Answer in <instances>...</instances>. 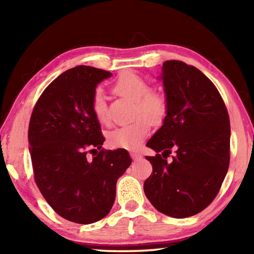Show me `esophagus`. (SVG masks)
<instances>
[{
	"label": "esophagus",
	"mask_w": 254,
	"mask_h": 254,
	"mask_svg": "<svg viewBox=\"0 0 254 254\" xmlns=\"http://www.w3.org/2000/svg\"><path fill=\"white\" fill-rule=\"evenodd\" d=\"M130 156H131V158L135 159V161H136V159H138V158H141V155L137 154V152H135V151H131Z\"/></svg>",
	"instance_id": "34e87169"
}]
</instances>
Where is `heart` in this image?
<instances>
[{
    "mask_svg": "<svg viewBox=\"0 0 254 254\" xmlns=\"http://www.w3.org/2000/svg\"><path fill=\"white\" fill-rule=\"evenodd\" d=\"M114 92L135 102V114L140 113L144 118H136L130 123L117 127L107 134V142L112 148L136 149L149 131V123L158 124L166 114L165 98L157 92H151V86L141 76L133 72L120 75L113 85ZM91 109L96 119L102 124H109V112L102 91L93 93Z\"/></svg>",
    "mask_w": 254,
    "mask_h": 254,
    "instance_id": "heart-1",
    "label": "heart"
}]
</instances>
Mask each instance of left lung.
<instances>
[{"label":"left lung","instance_id":"obj_1","mask_svg":"<svg viewBox=\"0 0 254 254\" xmlns=\"http://www.w3.org/2000/svg\"><path fill=\"white\" fill-rule=\"evenodd\" d=\"M159 78L166 116L147 142L157 154L145 157L152 173L143 189L158 211L184 218L209 206L221 189L230 162V120L216 86L197 68L165 61Z\"/></svg>","mask_w":254,"mask_h":254}]
</instances>
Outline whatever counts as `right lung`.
<instances>
[{"instance_id": "add662e5", "label": "right lung", "mask_w": 254, "mask_h": 254, "mask_svg": "<svg viewBox=\"0 0 254 254\" xmlns=\"http://www.w3.org/2000/svg\"><path fill=\"white\" fill-rule=\"evenodd\" d=\"M111 76L89 65L62 72L41 93L30 119L38 189L55 213L75 223H93L110 213L117 180L131 164L126 149H102L105 138L91 109L97 85ZM88 151L96 152L91 160Z\"/></svg>"}]
</instances>
